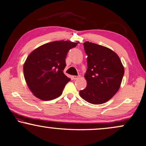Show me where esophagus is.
<instances>
[{
  "label": "esophagus",
  "instance_id": "34e87169",
  "mask_svg": "<svg viewBox=\"0 0 146 146\" xmlns=\"http://www.w3.org/2000/svg\"><path fill=\"white\" fill-rule=\"evenodd\" d=\"M79 78H80V76H72L73 80H78Z\"/></svg>",
  "mask_w": 146,
  "mask_h": 146
}]
</instances>
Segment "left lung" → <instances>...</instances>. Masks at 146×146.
<instances>
[{
    "label": "left lung",
    "mask_w": 146,
    "mask_h": 146,
    "mask_svg": "<svg viewBox=\"0 0 146 146\" xmlns=\"http://www.w3.org/2000/svg\"><path fill=\"white\" fill-rule=\"evenodd\" d=\"M83 45L88 56L85 75L87 85L80 95L89 103H104L119 90L124 68L119 56L110 48L89 42Z\"/></svg>",
    "instance_id": "obj_1"
}]
</instances>
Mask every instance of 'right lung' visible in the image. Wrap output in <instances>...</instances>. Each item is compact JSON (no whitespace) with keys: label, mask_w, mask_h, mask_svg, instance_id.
Returning <instances> with one entry per match:
<instances>
[{"label":"right lung","mask_w":146,"mask_h":146,"mask_svg":"<svg viewBox=\"0 0 146 146\" xmlns=\"http://www.w3.org/2000/svg\"><path fill=\"white\" fill-rule=\"evenodd\" d=\"M79 42L55 41L40 46L29 54L24 64V75L35 97L50 101L60 97L70 80L63 73L68 50Z\"/></svg>","instance_id":"add662e5"}]
</instances>
